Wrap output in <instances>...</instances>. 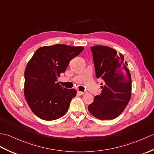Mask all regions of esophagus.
<instances>
[{
    "label": "esophagus",
    "instance_id": "esophagus-1",
    "mask_svg": "<svg viewBox=\"0 0 154 154\" xmlns=\"http://www.w3.org/2000/svg\"><path fill=\"white\" fill-rule=\"evenodd\" d=\"M77 93H79V94H81V95H83V94H85V92H83V91H78Z\"/></svg>",
    "mask_w": 154,
    "mask_h": 154
}]
</instances>
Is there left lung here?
Returning <instances> with one entry per match:
<instances>
[{
	"label": "left lung",
	"instance_id": "left-lung-1",
	"mask_svg": "<svg viewBox=\"0 0 154 154\" xmlns=\"http://www.w3.org/2000/svg\"><path fill=\"white\" fill-rule=\"evenodd\" d=\"M97 79L103 81L102 92L88 106L100 120H112L122 112L131 97V75L123 55L103 45L91 48Z\"/></svg>",
	"mask_w": 154,
	"mask_h": 154
}]
</instances>
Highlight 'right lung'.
Masks as SVG:
<instances>
[{"label":"right lung","mask_w":154,"mask_h":154,"mask_svg":"<svg viewBox=\"0 0 154 154\" xmlns=\"http://www.w3.org/2000/svg\"><path fill=\"white\" fill-rule=\"evenodd\" d=\"M84 50L55 44L40 48L29 61L24 72V95L35 115L44 120H54L66 113L71 99L76 96L57 82L69 61Z\"/></svg>","instance_id":"right-lung-1"}]
</instances>
